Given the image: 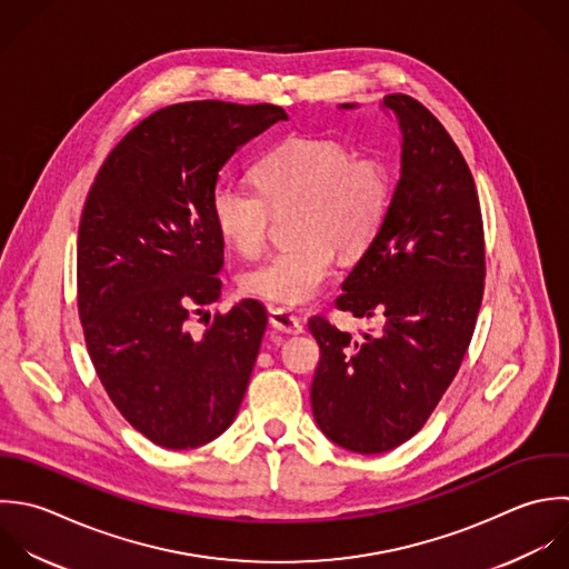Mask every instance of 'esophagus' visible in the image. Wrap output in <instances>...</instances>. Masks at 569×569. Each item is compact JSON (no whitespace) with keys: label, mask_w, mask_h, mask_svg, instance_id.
Returning a JSON list of instances; mask_svg holds the SVG:
<instances>
[{"label":"esophagus","mask_w":569,"mask_h":569,"mask_svg":"<svg viewBox=\"0 0 569 569\" xmlns=\"http://www.w3.org/2000/svg\"><path fill=\"white\" fill-rule=\"evenodd\" d=\"M270 326L283 335H301L303 332V323L295 315H290L288 310H281V308L270 310Z\"/></svg>","instance_id":"1"}]
</instances>
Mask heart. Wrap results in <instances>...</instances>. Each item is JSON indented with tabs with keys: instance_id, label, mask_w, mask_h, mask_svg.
I'll list each match as a JSON object with an SVG mask.
<instances>
[{
	"instance_id": "b5f03b06",
	"label": "heart",
	"mask_w": 569,
	"mask_h": 569,
	"mask_svg": "<svg viewBox=\"0 0 569 569\" xmlns=\"http://www.w3.org/2000/svg\"><path fill=\"white\" fill-rule=\"evenodd\" d=\"M257 190L221 181L212 192V219L221 239L243 257H257L272 212L299 210V246L272 254L241 277V288L261 301L299 308L310 303L335 268V250L357 257L375 241L386 219L392 179L388 166L332 139L292 137L254 166Z\"/></svg>"
}]
</instances>
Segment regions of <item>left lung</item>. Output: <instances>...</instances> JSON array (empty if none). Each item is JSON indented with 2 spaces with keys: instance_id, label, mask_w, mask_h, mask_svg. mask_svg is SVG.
<instances>
[{
  "instance_id": "8db88e82",
  "label": "left lung",
  "mask_w": 569,
  "mask_h": 569,
  "mask_svg": "<svg viewBox=\"0 0 569 569\" xmlns=\"http://www.w3.org/2000/svg\"><path fill=\"white\" fill-rule=\"evenodd\" d=\"M381 108L401 128V172L381 230L337 299L381 330L352 339L323 317L308 323L321 348L315 421L359 455L395 450L423 428L466 357L486 279L481 206L461 150L421 101L388 94Z\"/></svg>"
}]
</instances>
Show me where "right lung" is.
Returning a JSON list of instances; mask_svg holds the SVG:
<instances>
[{
    "label": "right lung",
    "mask_w": 569,
    "mask_h": 569,
    "mask_svg": "<svg viewBox=\"0 0 569 569\" xmlns=\"http://www.w3.org/2000/svg\"><path fill=\"white\" fill-rule=\"evenodd\" d=\"M272 103L186 101L137 123L106 157L77 239L86 348L114 408L166 450L223 435L243 401L268 312L241 299L201 332L186 321L221 297L212 219L221 166L286 121Z\"/></svg>",
    "instance_id": "right-lung-1"
}]
</instances>
